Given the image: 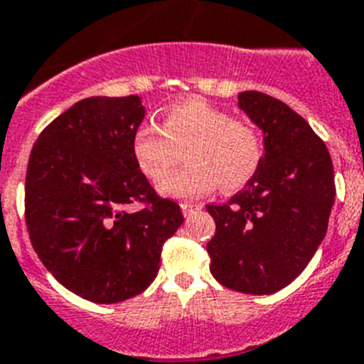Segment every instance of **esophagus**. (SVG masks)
Here are the masks:
<instances>
[{"label":"esophagus","mask_w":364,"mask_h":364,"mask_svg":"<svg viewBox=\"0 0 364 364\" xmlns=\"http://www.w3.org/2000/svg\"><path fill=\"white\" fill-rule=\"evenodd\" d=\"M180 208H182V212H184V215H189V214H193L195 210H200V204L182 203V204H180Z\"/></svg>","instance_id":"1"}]
</instances>
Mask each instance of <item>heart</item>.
I'll use <instances>...</instances> for the list:
<instances>
[{
	"label": "heart",
	"mask_w": 364,
	"mask_h": 364,
	"mask_svg": "<svg viewBox=\"0 0 364 364\" xmlns=\"http://www.w3.org/2000/svg\"><path fill=\"white\" fill-rule=\"evenodd\" d=\"M186 146L184 170L166 174ZM137 169L171 197H199L219 184L238 191L257 176L264 160V137L249 121L234 119L203 98H188L165 109L164 122H143L132 135Z\"/></svg>",
	"instance_id": "obj_1"
}]
</instances>
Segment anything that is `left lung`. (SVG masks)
<instances>
[{"label": "left lung", "instance_id": "8db88e82", "mask_svg": "<svg viewBox=\"0 0 364 364\" xmlns=\"http://www.w3.org/2000/svg\"><path fill=\"white\" fill-rule=\"evenodd\" d=\"M238 106L262 130L264 160L229 203L206 206L215 221L206 251L218 283L264 296L288 287L316 253L335 203V175L326 143L284 102L245 91Z\"/></svg>", "mask_w": 364, "mask_h": 364}]
</instances>
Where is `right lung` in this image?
Instances as JSON below:
<instances>
[{
    "instance_id": "1",
    "label": "right lung",
    "mask_w": 364,
    "mask_h": 364,
    "mask_svg": "<svg viewBox=\"0 0 364 364\" xmlns=\"http://www.w3.org/2000/svg\"><path fill=\"white\" fill-rule=\"evenodd\" d=\"M143 117L135 95L80 100L42 130L27 164L33 249L63 287L92 303L145 292L165 240L184 221L134 161L132 135ZM134 202L146 208L132 215Z\"/></svg>"
}]
</instances>
